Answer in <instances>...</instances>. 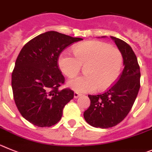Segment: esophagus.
<instances>
[{
    "label": "esophagus",
    "mask_w": 152,
    "mask_h": 152,
    "mask_svg": "<svg viewBox=\"0 0 152 152\" xmlns=\"http://www.w3.org/2000/svg\"><path fill=\"white\" fill-rule=\"evenodd\" d=\"M80 94H79V93H78V92H75L74 93V98H79V96H80Z\"/></svg>",
    "instance_id": "1"
}]
</instances>
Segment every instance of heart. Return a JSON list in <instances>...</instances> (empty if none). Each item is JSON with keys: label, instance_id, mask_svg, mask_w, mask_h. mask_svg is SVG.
I'll return each instance as SVG.
<instances>
[{"label": "heart", "instance_id": "1", "mask_svg": "<svg viewBox=\"0 0 152 152\" xmlns=\"http://www.w3.org/2000/svg\"><path fill=\"white\" fill-rule=\"evenodd\" d=\"M73 54L64 50L58 57V65L64 75L72 77L86 65V75L76 76L67 86L76 92L104 90L117 81L123 67L122 53L118 48L100 41H88L73 48Z\"/></svg>", "mask_w": 152, "mask_h": 152}]
</instances>
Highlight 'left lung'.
Segmentation results:
<instances>
[{
	"label": "left lung",
	"mask_w": 152,
	"mask_h": 152,
	"mask_svg": "<svg viewBox=\"0 0 152 152\" xmlns=\"http://www.w3.org/2000/svg\"><path fill=\"white\" fill-rule=\"evenodd\" d=\"M110 38L122 53L124 70L117 82L106 91L88 95L91 104L83 113L89 125L102 129L114 126L126 117L140 88V68L132 48L121 39Z\"/></svg>",
	"instance_id": "8db88e82"
}]
</instances>
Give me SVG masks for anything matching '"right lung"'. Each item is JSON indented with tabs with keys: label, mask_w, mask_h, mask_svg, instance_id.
Segmentation results:
<instances>
[{
	"label": "right lung",
	"mask_w": 152,
	"mask_h": 152,
	"mask_svg": "<svg viewBox=\"0 0 152 152\" xmlns=\"http://www.w3.org/2000/svg\"><path fill=\"white\" fill-rule=\"evenodd\" d=\"M83 40L55 31L35 37L20 50L12 73L15 103L28 122L40 127L57 124L64 106L74 91L59 90L65 79L58 67V57L64 48Z\"/></svg>",
	"instance_id": "right-lung-1"
}]
</instances>
